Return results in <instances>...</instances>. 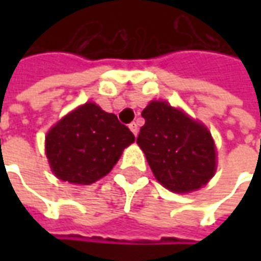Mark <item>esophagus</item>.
Wrapping results in <instances>:
<instances>
[{
  "mask_svg": "<svg viewBox=\"0 0 261 261\" xmlns=\"http://www.w3.org/2000/svg\"><path fill=\"white\" fill-rule=\"evenodd\" d=\"M128 127H130V130L133 131V134H134V136H137V134H138V124H137L136 121H133V123L128 125Z\"/></svg>",
  "mask_w": 261,
  "mask_h": 261,
  "instance_id": "obj_1",
  "label": "esophagus"
}]
</instances>
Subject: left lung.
I'll return each mask as SVG.
<instances>
[{"label": "left lung", "mask_w": 261, "mask_h": 261, "mask_svg": "<svg viewBox=\"0 0 261 261\" xmlns=\"http://www.w3.org/2000/svg\"><path fill=\"white\" fill-rule=\"evenodd\" d=\"M145 119L137 144L156 180L168 190L189 193L204 186L215 172V147L210 131L181 110L153 100L142 110Z\"/></svg>", "instance_id": "left-lung-1"}]
</instances>
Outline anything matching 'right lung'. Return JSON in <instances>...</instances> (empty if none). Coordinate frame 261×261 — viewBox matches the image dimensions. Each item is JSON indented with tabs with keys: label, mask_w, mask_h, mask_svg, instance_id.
<instances>
[{
	"label": "right lung",
	"mask_w": 261,
	"mask_h": 261,
	"mask_svg": "<svg viewBox=\"0 0 261 261\" xmlns=\"http://www.w3.org/2000/svg\"><path fill=\"white\" fill-rule=\"evenodd\" d=\"M134 141V134L116 114L85 103L48 131L46 153L59 179L91 185L108 175L123 149Z\"/></svg>",
	"instance_id": "obj_1"
}]
</instances>
